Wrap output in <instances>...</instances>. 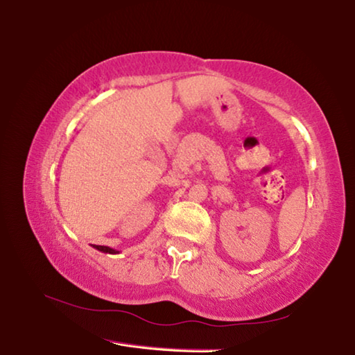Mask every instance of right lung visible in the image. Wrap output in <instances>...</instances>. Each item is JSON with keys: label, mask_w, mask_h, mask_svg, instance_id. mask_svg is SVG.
I'll return each mask as SVG.
<instances>
[{"label": "right lung", "mask_w": 355, "mask_h": 355, "mask_svg": "<svg viewBox=\"0 0 355 355\" xmlns=\"http://www.w3.org/2000/svg\"><path fill=\"white\" fill-rule=\"evenodd\" d=\"M94 249L103 252V254H112V255H114V254H119V250L112 249V248H107V245H95V244H94Z\"/></svg>", "instance_id": "obj_1"}]
</instances>
